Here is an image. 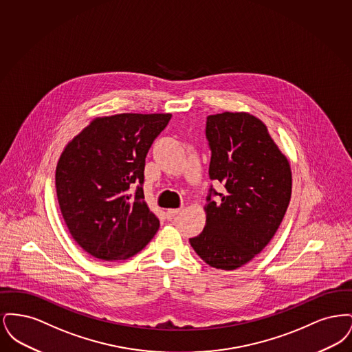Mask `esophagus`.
Here are the masks:
<instances>
[{
    "label": "esophagus",
    "instance_id": "34e87169",
    "mask_svg": "<svg viewBox=\"0 0 352 352\" xmlns=\"http://www.w3.org/2000/svg\"><path fill=\"white\" fill-rule=\"evenodd\" d=\"M181 212V208H168L166 210V218L168 220L175 218V215H178Z\"/></svg>",
    "mask_w": 352,
    "mask_h": 352
}]
</instances>
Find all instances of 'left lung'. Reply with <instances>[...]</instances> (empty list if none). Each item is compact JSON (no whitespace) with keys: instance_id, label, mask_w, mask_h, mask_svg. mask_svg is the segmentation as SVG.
Listing matches in <instances>:
<instances>
[{"instance_id":"left-lung-1","label":"left lung","mask_w":352,"mask_h":352,"mask_svg":"<svg viewBox=\"0 0 352 352\" xmlns=\"http://www.w3.org/2000/svg\"><path fill=\"white\" fill-rule=\"evenodd\" d=\"M210 178L226 191L210 190L206 226L190 244L212 268L234 270L250 263L278 230L292 197V170L267 125L248 112L207 118ZM219 195L218 202L210 194Z\"/></svg>"}]
</instances>
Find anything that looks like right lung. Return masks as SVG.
Instances as JSON below:
<instances>
[{"label":"right lung","mask_w":352,"mask_h":352,"mask_svg":"<svg viewBox=\"0 0 352 352\" xmlns=\"http://www.w3.org/2000/svg\"><path fill=\"white\" fill-rule=\"evenodd\" d=\"M170 113H120L94 118L62 151L55 186L74 240L104 261L144 250L160 220L144 195L145 158ZM138 184L135 193L130 191Z\"/></svg>","instance_id":"add662e5"}]
</instances>
